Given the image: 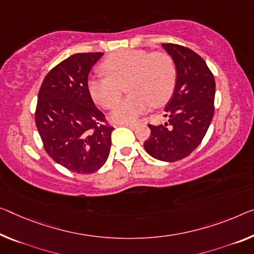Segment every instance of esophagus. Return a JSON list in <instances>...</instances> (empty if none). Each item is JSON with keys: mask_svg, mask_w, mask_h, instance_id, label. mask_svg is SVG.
Returning a JSON list of instances; mask_svg holds the SVG:
<instances>
[{"mask_svg": "<svg viewBox=\"0 0 254 254\" xmlns=\"http://www.w3.org/2000/svg\"><path fill=\"white\" fill-rule=\"evenodd\" d=\"M124 126H127V127H129L130 129H135L136 128V126H137V125H136L135 123H125V124H123Z\"/></svg>", "mask_w": 254, "mask_h": 254, "instance_id": "34e87169", "label": "esophagus"}]
</instances>
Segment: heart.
Returning <instances> with one entry per match:
<instances>
[{"label":"heart","mask_w":254,"mask_h":254,"mask_svg":"<svg viewBox=\"0 0 254 254\" xmlns=\"http://www.w3.org/2000/svg\"><path fill=\"white\" fill-rule=\"evenodd\" d=\"M101 70L107 77L88 80L89 94L101 107L114 108L127 83L126 91L130 95L111 114L112 119L118 123L135 122L152 104L154 107L165 104L176 87V65L163 52L122 50L110 54L101 64Z\"/></svg>","instance_id":"b5f03b06"}]
</instances>
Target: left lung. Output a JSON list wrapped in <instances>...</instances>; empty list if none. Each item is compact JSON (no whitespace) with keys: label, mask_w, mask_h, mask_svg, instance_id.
<instances>
[{"label":"left lung","mask_w":254,"mask_h":254,"mask_svg":"<svg viewBox=\"0 0 254 254\" xmlns=\"http://www.w3.org/2000/svg\"><path fill=\"white\" fill-rule=\"evenodd\" d=\"M162 48L176 65V87L165 108L169 120L149 125L151 135L144 149L154 159L174 162L192 153L205 136L214 112L216 83L205 61L194 51L171 43Z\"/></svg>","instance_id":"obj_1"}]
</instances>
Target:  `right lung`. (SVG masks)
Segmentation results:
<instances>
[{
    "instance_id": "1",
    "label": "right lung",
    "mask_w": 254,
    "mask_h": 254,
    "mask_svg": "<svg viewBox=\"0 0 254 254\" xmlns=\"http://www.w3.org/2000/svg\"><path fill=\"white\" fill-rule=\"evenodd\" d=\"M102 52L76 53L45 76L35 123L51 158L77 174H92L110 153L111 131L88 91V73Z\"/></svg>"
}]
</instances>
